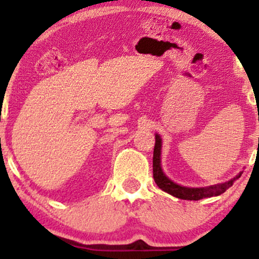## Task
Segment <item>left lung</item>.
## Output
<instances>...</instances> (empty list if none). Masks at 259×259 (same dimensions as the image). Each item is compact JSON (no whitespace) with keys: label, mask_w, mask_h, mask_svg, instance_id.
Masks as SVG:
<instances>
[{"label":"left lung","mask_w":259,"mask_h":259,"mask_svg":"<svg viewBox=\"0 0 259 259\" xmlns=\"http://www.w3.org/2000/svg\"><path fill=\"white\" fill-rule=\"evenodd\" d=\"M160 152H162V139L158 134H156V145L153 150V179L156 181L157 186L164 192L174 197L181 198V200L197 201L201 198L213 197V196H219L225 192L230 186H233L234 181L241 177V173L234 178V179L227 181V183L217 184V185L207 186V187H186L178 185L177 183L171 181L169 178L163 173L162 167H160Z\"/></svg>","instance_id":"1"}]
</instances>
